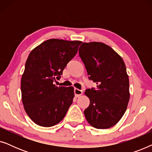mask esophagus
<instances>
[{
	"label": "esophagus",
	"mask_w": 152,
	"mask_h": 152,
	"mask_svg": "<svg viewBox=\"0 0 152 152\" xmlns=\"http://www.w3.org/2000/svg\"><path fill=\"white\" fill-rule=\"evenodd\" d=\"M74 93H75V95L76 97H80V95H82V90H80V89L78 88H75L74 89Z\"/></svg>",
	"instance_id": "obj_1"
}]
</instances>
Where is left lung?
I'll return each instance as SVG.
<instances>
[{
    "label": "left lung",
    "instance_id": "obj_1",
    "mask_svg": "<svg viewBox=\"0 0 152 152\" xmlns=\"http://www.w3.org/2000/svg\"><path fill=\"white\" fill-rule=\"evenodd\" d=\"M79 54L89 80L97 88L86 89L90 104L84 110L86 119L93 127L111 128L120 121L129 101V81L125 64L111 47L101 42L83 43Z\"/></svg>",
    "mask_w": 152,
    "mask_h": 152
}]
</instances>
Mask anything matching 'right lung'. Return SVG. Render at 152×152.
Masks as SVG:
<instances>
[{
	"instance_id": "right-lung-1",
	"label": "right lung",
	"mask_w": 152,
	"mask_h": 152,
	"mask_svg": "<svg viewBox=\"0 0 152 152\" xmlns=\"http://www.w3.org/2000/svg\"><path fill=\"white\" fill-rule=\"evenodd\" d=\"M82 41L51 39L30 52L21 77V99L26 113L35 124L53 126L65 117L75 97L72 86H57L67 64Z\"/></svg>"
}]
</instances>
